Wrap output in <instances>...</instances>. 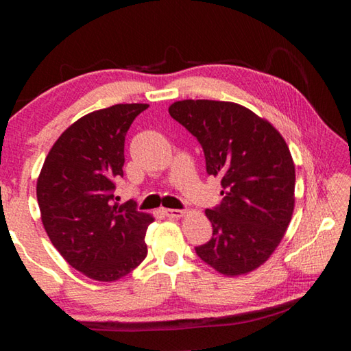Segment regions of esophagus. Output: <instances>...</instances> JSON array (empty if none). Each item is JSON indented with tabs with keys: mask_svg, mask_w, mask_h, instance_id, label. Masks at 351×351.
<instances>
[{
	"mask_svg": "<svg viewBox=\"0 0 351 351\" xmlns=\"http://www.w3.org/2000/svg\"><path fill=\"white\" fill-rule=\"evenodd\" d=\"M162 212L165 213V215L171 217V218H180V217L184 215V213H186V212L181 210V209H164Z\"/></svg>",
	"mask_w": 351,
	"mask_h": 351,
	"instance_id": "34e87169",
	"label": "esophagus"
}]
</instances>
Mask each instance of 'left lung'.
<instances>
[{
    "instance_id": "1",
    "label": "left lung",
    "mask_w": 351,
    "mask_h": 351,
    "mask_svg": "<svg viewBox=\"0 0 351 351\" xmlns=\"http://www.w3.org/2000/svg\"><path fill=\"white\" fill-rule=\"evenodd\" d=\"M169 112L199 142L207 175L221 180L223 201L206 210L212 237L195 252L226 276L254 271L276 251L294 210L295 170L287 142L239 104L181 100Z\"/></svg>"
}]
</instances>
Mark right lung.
<instances>
[{"mask_svg":"<svg viewBox=\"0 0 351 351\" xmlns=\"http://www.w3.org/2000/svg\"><path fill=\"white\" fill-rule=\"evenodd\" d=\"M147 104H119L90 112L63 132L37 181L46 234L77 271L99 282L127 276L147 257L145 232L153 223L130 203H116L123 178V147Z\"/></svg>","mask_w":351,"mask_h":351,"instance_id":"1","label":"right lung"}]
</instances>
